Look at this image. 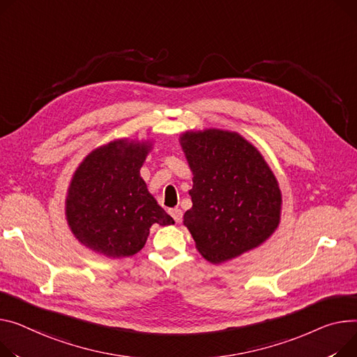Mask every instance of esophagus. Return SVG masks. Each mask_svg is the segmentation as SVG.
I'll use <instances>...</instances> for the list:
<instances>
[{
  "label": "esophagus",
  "instance_id": "esophagus-1",
  "mask_svg": "<svg viewBox=\"0 0 357 357\" xmlns=\"http://www.w3.org/2000/svg\"><path fill=\"white\" fill-rule=\"evenodd\" d=\"M169 213H171V217L175 220V222L182 221V211L181 209H171Z\"/></svg>",
  "mask_w": 357,
  "mask_h": 357
}]
</instances>
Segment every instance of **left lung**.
Masks as SVG:
<instances>
[{
	"mask_svg": "<svg viewBox=\"0 0 357 357\" xmlns=\"http://www.w3.org/2000/svg\"><path fill=\"white\" fill-rule=\"evenodd\" d=\"M181 146L192 171V208L183 224L213 264L263 244L280 222L281 192L270 166L243 136L186 132Z\"/></svg>",
	"mask_w": 357,
	"mask_h": 357,
	"instance_id": "obj_1",
	"label": "left lung"
}]
</instances>
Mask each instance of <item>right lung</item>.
Returning a JSON list of instances; mask_svg holds the SVG:
<instances>
[{"label": "right lung", "mask_w": 357, "mask_h": 357, "mask_svg": "<svg viewBox=\"0 0 357 357\" xmlns=\"http://www.w3.org/2000/svg\"><path fill=\"white\" fill-rule=\"evenodd\" d=\"M149 151L146 142L122 139L94 149L80 163L66 215L83 245L113 258L130 257L144 248L153 224H174L140 178Z\"/></svg>", "instance_id": "add662e5"}]
</instances>
